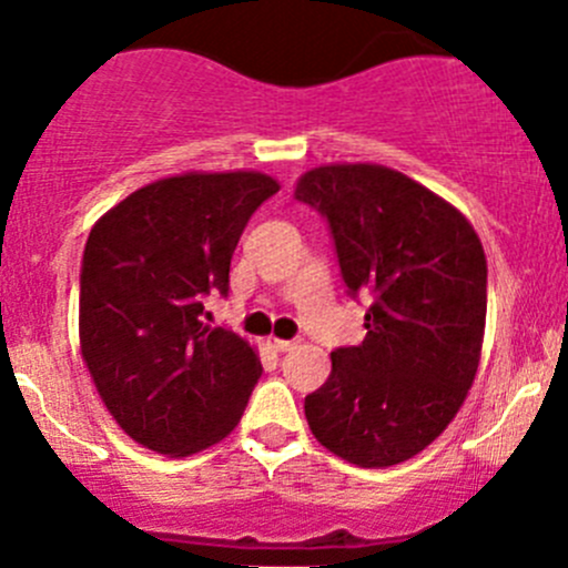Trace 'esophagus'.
Returning <instances> with one entry per match:
<instances>
[{"label": "esophagus", "mask_w": 568, "mask_h": 568, "mask_svg": "<svg viewBox=\"0 0 568 568\" xmlns=\"http://www.w3.org/2000/svg\"><path fill=\"white\" fill-rule=\"evenodd\" d=\"M268 342V347L272 349H277V353H288V349H294L296 347V342H291V338H266Z\"/></svg>", "instance_id": "esophagus-1"}]
</instances>
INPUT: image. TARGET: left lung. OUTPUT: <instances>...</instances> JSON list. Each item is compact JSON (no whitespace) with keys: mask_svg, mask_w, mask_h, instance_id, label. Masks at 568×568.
<instances>
[{"mask_svg":"<svg viewBox=\"0 0 568 568\" xmlns=\"http://www.w3.org/2000/svg\"><path fill=\"white\" fill-rule=\"evenodd\" d=\"M296 201L331 224L367 336L331 353L305 417L327 452L362 468L406 463L457 417L485 338L487 260L457 206L384 164H322Z\"/></svg>","mask_w":568,"mask_h":568,"instance_id":"8db88e82","label":"left lung"}]
</instances>
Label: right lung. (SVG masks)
I'll list each match as a JSON object with an SVG mask.
<instances>
[{"label": "right lung", "instance_id": "add662e5", "mask_svg": "<svg viewBox=\"0 0 568 568\" xmlns=\"http://www.w3.org/2000/svg\"><path fill=\"white\" fill-rule=\"evenodd\" d=\"M280 190L254 171L179 173L134 190L89 232L81 266V353L120 428L151 452L190 457L241 423L257 349L204 322L230 291L252 212Z\"/></svg>", "mask_w": 568, "mask_h": 568}]
</instances>
